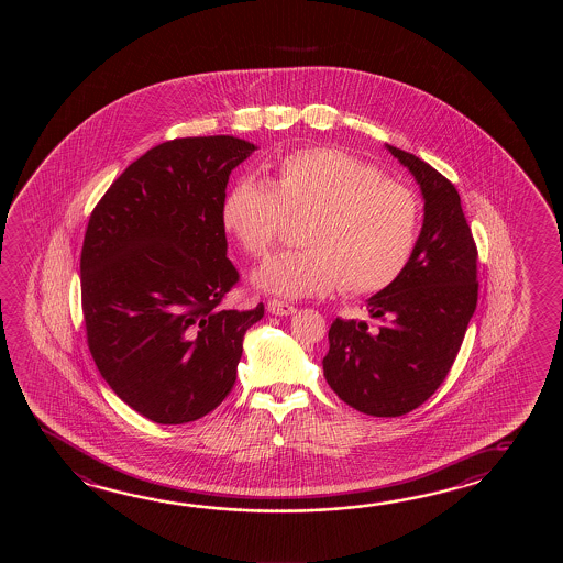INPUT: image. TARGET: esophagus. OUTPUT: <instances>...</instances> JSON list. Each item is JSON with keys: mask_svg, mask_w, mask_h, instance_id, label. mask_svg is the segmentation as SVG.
Returning a JSON list of instances; mask_svg holds the SVG:
<instances>
[{"mask_svg": "<svg viewBox=\"0 0 563 563\" xmlns=\"http://www.w3.org/2000/svg\"><path fill=\"white\" fill-rule=\"evenodd\" d=\"M267 311H269V313H276V316H289V313L296 311V306H291V303H287V301H282V299H269V301H267Z\"/></svg>", "mask_w": 563, "mask_h": 563, "instance_id": "34e87169", "label": "esophagus"}]
</instances>
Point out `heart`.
<instances>
[{
	"label": "heart",
	"mask_w": 563,
	"mask_h": 563,
	"mask_svg": "<svg viewBox=\"0 0 563 563\" xmlns=\"http://www.w3.org/2000/svg\"><path fill=\"white\" fill-rule=\"evenodd\" d=\"M287 221L301 247L255 274L257 286L286 298L374 296L405 274L419 245V195L338 148H301L279 158L272 185L243 179L223 203V225L253 260L269 257Z\"/></svg>",
	"instance_id": "b5f03b06"
}]
</instances>
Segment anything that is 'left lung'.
Instances as JSON below:
<instances>
[{
    "label": "left lung",
    "instance_id": "8db88e82",
    "mask_svg": "<svg viewBox=\"0 0 563 563\" xmlns=\"http://www.w3.org/2000/svg\"><path fill=\"white\" fill-rule=\"evenodd\" d=\"M419 180L424 223L405 274L368 299V323L335 318L323 376L346 405L402 417L444 383L477 308V245L455 185L419 156L388 144Z\"/></svg>",
    "mask_w": 563,
    "mask_h": 563
}]
</instances>
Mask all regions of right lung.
Here are the masks:
<instances>
[{"label": "right lung", "instance_id": "1", "mask_svg": "<svg viewBox=\"0 0 563 563\" xmlns=\"http://www.w3.org/2000/svg\"><path fill=\"white\" fill-rule=\"evenodd\" d=\"M255 151L235 136L156 144L96 203L80 255L86 342L108 386L158 424L219 407L238 378L245 330L264 318L225 310L223 203L231 170Z\"/></svg>", "mask_w": 563, "mask_h": 563}]
</instances>
